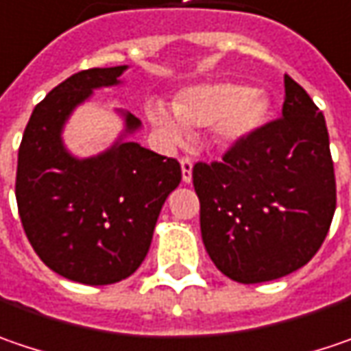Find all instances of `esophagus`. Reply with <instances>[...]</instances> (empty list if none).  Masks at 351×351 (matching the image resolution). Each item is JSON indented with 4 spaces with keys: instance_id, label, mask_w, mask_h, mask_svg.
Returning a JSON list of instances; mask_svg holds the SVG:
<instances>
[{
    "instance_id": "1",
    "label": "esophagus",
    "mask_w": 351,
    "mask_h": 351,
    "mask_svg": "<svg viewBox=\"0 0 351 351\" xmlns=\"http://www.w3.org/2000/svg\"><path fill=\"white\" fill-rule=\"evenodd\" d=\"M193 158L191 156H182L180 158V169H182V180L184 182H191L193 180Z\"/></svg>"
}]
</instances>
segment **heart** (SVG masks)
Returning a JSON list of instances; mask_svg holds the SVG:
<instances>
[{"instance_id":"obj_1","label":"heart","mask_w":351,"mask_h":351,"mask_svg":"<svg viewBox=\"0 0 351 351\" xmlns=\"http://www.w3.org/2000/svg\"><path fill=\"white\" fill-rule=\"evenodd\" d=\"M171 109L151 101L147 117L160 136L180 143L186 131L213 127L215 141L222 147H234L264 125L270 103L266 95L234 81H210L178 91Z\"/></svg>"}]
</instances>
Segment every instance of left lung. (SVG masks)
Returning <instances> with one entry per match:
<instances>
[{
  "label": "left lung",
  "mask_w": 351,
  "mask_h": 351,
  "mask_svg": "<svg viewBox=\"0 0 351 351\" xmlns=\"http://www.w3.org/2000/svg\"><path fill=\"white\" fill-rule=\"evenodd\" d=\"M282 117L196 162L200 232L218 270L240 284L282 278L319 250L336 210V176L324 114L284 75Z\"/></svg>",
  "instance_id": "1"
}]
</instances>
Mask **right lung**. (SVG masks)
<instances>
[{
    "label": "right lung",
    "mask_w": 351,
    "mask_h": 351,
    "mask_svg": "<svg viewBox=\"0 0 351 351\" xmlns=\"http://www.w3.org/2000/svg\"><path fill=\"white\" fill-rule=\"evenodd\" d=\"M127 65L85 69L59 83L33 109L19 145L15 198L33 250L63 278L105 286L129 278L145 260L160 208L182 173L167 158L125 141L141 121L91 158L67 153L61 131L95 89L119 85Z\"/></svg>",
    "instance_id": "1"
}]
</instances>
